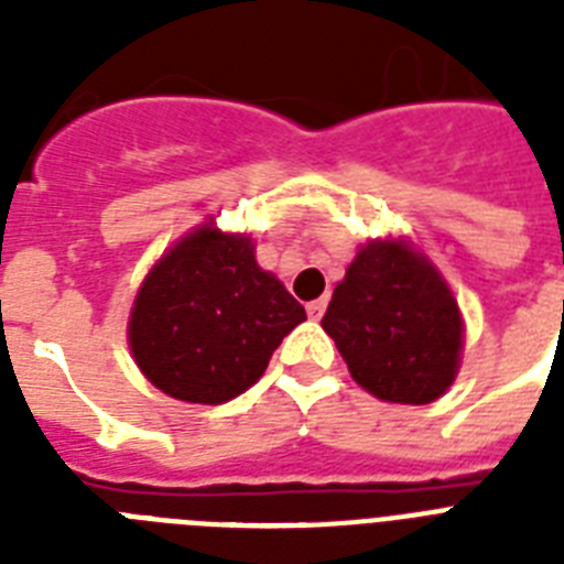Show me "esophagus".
I'll list each match as a JSON object with an SVG mask.
<instances>
[{
    "instance_id": "34e87169",
    "label": "esophagus",
    "mask_w": 564,
    "mask_h": 564,
    "mask_svg": "<svg viewBox=\"0 0 564 564\" xmlns=\"http://www.w3.org/2000/svg\"><path fill=\"white\" fill-rule=\"evenodd\" d=\"M325 310H327V301L325 299L310 301V304H307V316L313 318V322H318V318L325 316Z\"/></svg>"
}]
</instances>
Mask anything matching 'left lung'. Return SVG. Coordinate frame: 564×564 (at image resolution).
Returning <instances> with one entry per match:
<instances>
[{"mask_svg":"<svg viewBox=\"0 0 564 564\" xmlns=\"http://www.w3.org/2000/svg\"><path fill=\"white\" fill-rule=\"evenodd\" d=\"M357 383L380 401L430 403L459 369L463 316L427 257L403 239L360 248L322 318Z\"/></svg>","mask_w":564,"mask_h":564,"instance_id":"obj_1","label":"left lung"}]
</instances>
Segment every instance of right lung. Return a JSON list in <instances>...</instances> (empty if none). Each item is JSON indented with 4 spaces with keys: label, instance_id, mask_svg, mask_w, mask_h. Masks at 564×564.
<instances>
[{
    "label": "right lung",
    "instance_id": "obj_1",
    "mask_svg": "<svg viewBox=\"0 0 564 564\" xmlns=\"http://www.w3.org/2000/svg\"><path fill=\"white\" fill-rule=\"evenodd\" d=\"M304 318L286 286L257 265L251 239L207 221L145 274L128 345L161 392L225 403L263 377L274 348Z\"/></svg>",
    "mask_w": 564,
    "mask_h": 564
}]
</instances>
